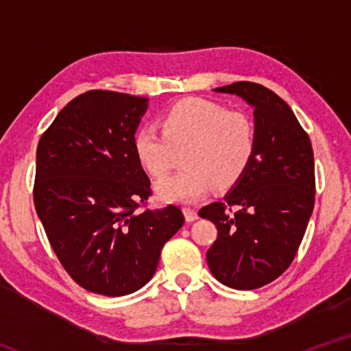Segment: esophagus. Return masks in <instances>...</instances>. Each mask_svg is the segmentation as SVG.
Segmentation results:
<instances>
[{
  "label": "esophagus",
  "instance_id": "obj_1",
  "mask_svg": "<svg viewBox=\"0 0 351 351\" xmlns=\"http://www.w3.org/2000/svg\"><path fill=\"white\" fill-rule=\"evenodd\" d=\"M182 212H184V217H186L187 221H195V219L198 218L197 209H192V207H184Z\"/></svg>",
  "mask_w": 351,
  "mask_h": 351
}]
</instances>
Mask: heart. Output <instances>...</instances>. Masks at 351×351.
<instances>
[{"label": "heart", "instance_id": "heart-1", "mask_svg": "<svg viewBox=\"0 0 351 351\" xmlns=\"http://www.w3.org/2000/svg\"><path fill=\"white\" fill-rule=\"evenodd\" d=\"M161 133L141 128L133 138L134 154L148 176L162 180L182 154L184 170L156 187L165 203H195L212 186L229 189L245 175L257 148L249 114L226 110L212 100H178L159 116Z\"/></svg>", "mask_w": 351, "mask_h": 351}]
</instances>
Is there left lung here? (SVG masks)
I'll return each mask as SVG.
<instances>
[{
    "label": "left lung",
    "instance_id": "obj_1",
    "mask_svg": "<svg viewBox=\"0 0 351 351\" xmlns=\"http://www.w3.org/2000/svg\"><path fill=\"white\" fill-rule=\"evenodd\" d=\"M254 106L257 148L245 175L199 217L217 226L207 265L218 282L257 289L289 268L314 207L316 178L310 136L274 91L254 82L215 88Z\"/></svg>",
    "mask_w": 351,
    "mask_h": 351
}]
</instances>
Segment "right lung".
I'll return each instance as SVG.
<instances>
[{
    "label": "right lung",
    "instance_id": "right-lung-1",
    "mask_svg": "<svg viewBox=\"0 0 351 351\" xmlns=\"http://www.w3.org/2000/svg\"><path fill=\"white\" fill-rule=\"evenodd\" d=\"M145 97L91 90L58 112L37 147L34 204L52 249L75 283L119 297L144 287L180 207L147 209L150 180L133 138Z\"/></svg>",
    "mask_w": 351,
    "mask_h": 351
}]
</instances>
